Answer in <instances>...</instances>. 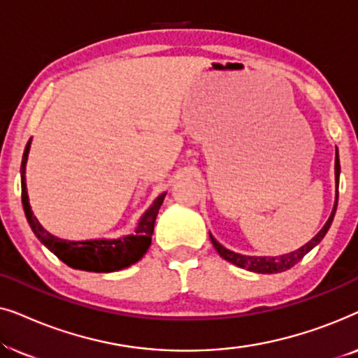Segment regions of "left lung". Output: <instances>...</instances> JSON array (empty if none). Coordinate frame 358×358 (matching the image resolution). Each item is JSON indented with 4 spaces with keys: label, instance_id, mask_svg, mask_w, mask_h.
<instances>
[{
    "label": "left lung",
    "instance_id": "obj_1",
    "mask_svg": "<svg viewBox=\"0 0 358 358\" xmlns=\"http://www.w3.org/2000/svg\"><path fill=\"white\" fill-rule=\"evenodd\" d=\"M336 185L339 187V174H341V163H339V155H337V150H336ZM337 199H339V192L336 190V202H334V208H332L331 212V217L327 220L324 227L321 228V231L316 234L315 238L311 239V241H308L305 246H301L300 249H296V251L293 252H288V254H283V256H275V257H268V256H243V254H238V252H233L227 249L224 246H222L217 239H215L212 234H210V239H212V244L213 248L217 249V252L222 256L224 261L234 264V266L241 267V268H248V271L251 272H257V273H278V272H285L288 268H292L295 264H298L301 261L303 257L306 256L308 252L311 251L313 248L317 246V244L321 243V239L326 236L327 229H329L332 220H334V215H336V210H337Z\"/></svg>",
    "mask_w": 358,
    "mask_h": 358
}]
</instances>
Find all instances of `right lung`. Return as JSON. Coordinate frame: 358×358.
Wrapping results in <instances>:
<instances>
[{
    "mask_svg": "<svg viewBox=\"0 0 358 358\" xmlns=\"http://www.w3.org/2000/svg\"><path fill=\"white\" fill-rule=\"evenodd\" d=\"M31 140L27 141L26 150L22 155L21 163V184H22V207L26 212V218L31 224L32 231L38 238L43 246H47L55 256L78 271L87 272H115L130 267L131 264L138 262L151 244V236L155 231V222L158 217L159 207L163 205L166 194H161L155 200L153 205L146 210L141 217L135 234L119 238V239H91V241H66L53 236L42 228L38 220L34 217L31 205H29L27 187H26V163Z\"/></svg>",
    "mask_w": 358,
    "mask_h": 358,
    "instance_id": "1",
    "label": "right lung"
}]
</instances>
